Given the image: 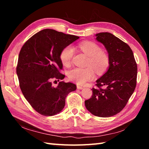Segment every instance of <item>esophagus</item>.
Masks as SVG:
<instances>
[{
	"instance_id": "34e87169",
	"label": "esophagus",
	"mask_w": 149,
	"mask_h": 149,
	"mask_svg": "<svg viewBox=\"0 0 149 149\" xmlns=\"http://www.w3.org/2000/svg\"><path fill=\"white\" fill-rule=\"evenodd\" d=\"M77 89H83V86H81L78 85L77 86Z\"/></svg>"
}]
</instances>
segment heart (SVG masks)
Instances as JSON below:
<instances>
[{
	"label": "heart",
	"mask_w": 149,
	"mask_h": 149,
	"mask_svg": "<svg viewBox=\"0 0 149 149\" xmlns=\"http://www.w3.org/2000/svg\"><path fill=\"white\" fill-rule=\"evenodd\" d=\"M82 52L89 57L88 65L93 66L99 73L105 71L109 65V57L107 54L101 50V48L93 42H83L79 44ZM74 55V49L70 45L63 48L60 58L62 64L69 66ZM95 76V72L92 67L75 68L68 73V78L78 84H83L91 80Z\"/></svg>",
	"instance_id": "heart-1"
}]
</instances>
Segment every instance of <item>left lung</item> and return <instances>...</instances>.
I'll list each match as a JSON object with an SVG mask.
<instances>
[{
    "label": "left lung",
    "instance_id": "obj_1",
    "mask_svg": "<svg viewBox=\"0 0 149 149\" xmlns=\"http://www.w3.org/2000/svg\"><path fill=\"white\" fill-rule=\"evenodd\" d=\"M96 37L109 54V66L96 80L97 88L92 89L93 95L85 101V106L92 114L107 118L123 110L132 96L136 86L137 66L127 43L108 32L97 33Z\"/></svg>",
    "mask_w": 149,
    "mask_h": 149
}]
</instances>
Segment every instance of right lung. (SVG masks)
Wrapping results in <instances>:
<instances>
[{
  "label": "right lung",
  "mask_w": 149,
  "mask_h": 149,
  "mask_svg": "<svg viewBox=\"0 0 149 149\" xmlns=\"http://www.w3.org/2000/svg\"><path fill=\"white\" fill-rule=\"evenodd\" d=\"M79 37L52 29L35 33L22 47L17 66L20 88L25 98L39 114L56 115L65 106V99L76 89L71 83L59 81L56 87L53 80L63 79L60 55L63 48Z\"/></svg>",
  "instance_id": "1"
}]
</instances>
